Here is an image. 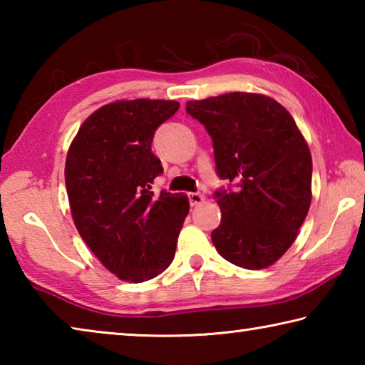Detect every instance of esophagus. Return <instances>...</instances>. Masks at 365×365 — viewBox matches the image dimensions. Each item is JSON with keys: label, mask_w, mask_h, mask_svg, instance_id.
<instances>
[{"label": "esophagus", "mask_w": 365, "mask_h": 365, "mask_svg": "<svg viewBox=\"0 0 365 365\" xmlns=\"http://www.w3.org/2000/svg\"><path fill=\"white\" fill-rule=\"evenodd\" d=\"M188 197H190V205H191V206L201 205V202L206 200V196L202 195V193H190Z\"/></svg>", "instance_id": "esophagus-1"}]
</instances>
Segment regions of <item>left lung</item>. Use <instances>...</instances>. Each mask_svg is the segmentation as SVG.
<instances>
[{
  "label": "left lung",
  "instance_id": "1",
  "mask_svg": "<svg viewBox=\"0 0 365 365\" xmlns=\"http://www.w3.org/2000/svg\"><path fill=\"white\" fill-rule=\"evenodd\" d=\"M187 113L212 138L220 178V225L211 233L219 255L238 267L265 269L298 237L312 200V158L292 114L274 98L233 91L188 101Z\"/></svg>",
  "mask_w": 365,
  "mask_h": 365
}]
</instances>
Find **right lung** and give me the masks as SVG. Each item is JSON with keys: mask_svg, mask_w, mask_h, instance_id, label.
Segmentation results:
<instances>
[{"mask_svg": "<svg viewBox=\"0 0 365 365\" xmlns=\"http://www.w3.org/2000/svg\"><path fill=\"white\" fill-rule=\"evenodd\" d=\"M178 108L177 101L145 98L104 104L80 125L67 151L64 174L73 224L120 280H151L175 256L190 202L183 193L151 191L163 174L151 141Z\"/></svg>", "mask_w": 365, "mask_h": 365, "instance_id": "obj_1", "label": "right lung"}]
</instances>
